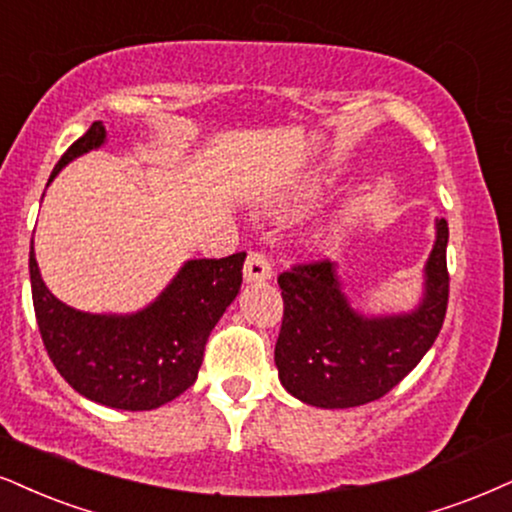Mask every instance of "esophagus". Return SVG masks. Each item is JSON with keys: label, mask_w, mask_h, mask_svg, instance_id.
<instances>
[{"label": "esophagus", "mask_w": 512, "mask_h": 512, "mask_svg": "<svg viewBox=\"0 0 512 512\" xmlns=\"http://www.w3.org/2000/svg\"><path fill=\"white\" fill-rule=\"evenodd\" d=\"M270 277H273V263H270V258L266 254H261V251H251L244 263V280L263 282L270 280Z\"/></svg>", "instance_id": "esophagus-1"}]
</instances>
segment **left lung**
Segmentation results:
<instances>
[{
    "label": "left lung",
    "mask_w": 512,
    "mask_h": 512,
    "mask_svg": "<svg viewBox=\"0 0 512 512\" xmlns=\"http://www.w3.org/2000/svg\"><path fill=\"white\" fill-rule=\"evenodd\" d=\"M449 223L425 266V296L413 313L363 318L346 301L334 263H294L280 273L285 313L275 365L289 394L308 406L353 408L382 399L422 361L449 306Z\"/></svg>",
    "instance_id": "1"
}]
</instances>
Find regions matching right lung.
<instances>
[{"label":"right lung","instance_id":"1","mask_svg":"<svg viewBox=\"0 0 512 512\" xmlns=\"http://www.w3.org/2000/svg\"><path fill=\"white\" fill-rule=\"evenodd\" d=\"M106 130H90L63 151L59 170L102 147ZM49 178V180H52ZM244 251L187 261L159 299L135 315L75 311L44 287L30 251V287L37 327L54 368L78 394L118 410H151L197 382L208 334L242 287Z\"/></svg>","mask_w":512,"mask_h":512}]
</instances>
